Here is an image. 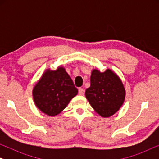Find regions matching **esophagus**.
<instances>
[{
	"mask_svg": "<svg viewBox=\"0 0 159 159\" xmlns=\"http://www.w3.org/2000/svg\"><path fill=\"white\" fill-rule=\"evenodd\" d=\"M84 89L82 88H79V94L82 95H84Z\"/></svg>",
	"mask_w": 159,
	"mask_h": 159,
	"instance_id": "34e87169",
	"label": "esophagus"
}]
</instances>
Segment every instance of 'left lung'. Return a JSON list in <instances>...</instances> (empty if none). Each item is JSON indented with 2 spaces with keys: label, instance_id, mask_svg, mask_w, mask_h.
Listing matches in <instances>:
<instances>
[{
  "label": "left lung",
  "instance_id": "left-lung-1",
  "mask_svg": "<svg viewBox=\"0 0 159 159\" xmlns=\"http://www.w3.org/2000/svg\"><path fill=\"white\" fill-rule=\"evenodd\" d=\"M125 95V87L116 73L109 69L103 72L93 69L85 96L97 114L104 118L111 116L123 105Z\"/></svg>",
  "mask_w": 159,
  "mask_h": 159
}]
</instances>
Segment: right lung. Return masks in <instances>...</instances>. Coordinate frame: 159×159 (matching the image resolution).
I'll return each mask as SVG.
<instances>
[{"label": "right lung", "instance_id": "right-lung-1", "mask_svg": "<svg viewBox=\"0 0 159 159\" xmlns=\"http://www.w3.org/2000/svg\"><path fill=\"white\" fill-rule=\"evenodd\" d=\"M78 93L72 80L63 66L48 69L32 90L34 104L50 116L59 114Z\"/></svg>", "mask_w": 159, "mask_h": 159}]
</instances>
